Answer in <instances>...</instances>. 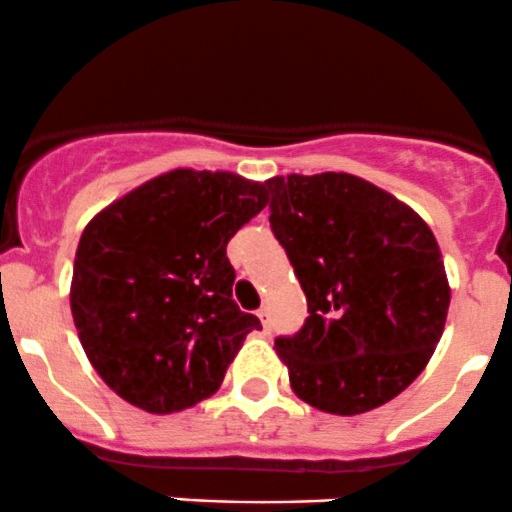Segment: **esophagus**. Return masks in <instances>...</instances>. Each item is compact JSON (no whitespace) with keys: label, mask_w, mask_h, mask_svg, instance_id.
<instances>
[{"label":"esophagus","mask_w":512,"mask_h":512,"mask_svg":"<svg viewBox=\"0 0 512 512\" xmlns=\"http://www.w3.org/2000/svg\"><path fill=\"white\" fill-rule=\"evenodd\" d=\"M256 316L261 318V326H263V331H268V308L263 306V308H258L256 311Z\"/></svg>","instance_id":"esophagus-1"}]
</instances>
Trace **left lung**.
Returning <instances> with one entry per match:
<instances>
[{
	"label": "left lung",
	"instance_id": "8db88e82",
	"mask_svg": "<svg viewBox=\"0 0 512 512\" xmlns=\"http://www.w3.org/2000/svg\"><path fill=\"white\" fill-rule=\"evenodd\" d=\"M271 229L308 301L293 336L276 338L293 393L358 416L406 391L445 328L450 286L426 221L353 174L266 181Z\"/></svg>",
	"mask_w": 512,
	"mask_h": 512
}]
</instances>
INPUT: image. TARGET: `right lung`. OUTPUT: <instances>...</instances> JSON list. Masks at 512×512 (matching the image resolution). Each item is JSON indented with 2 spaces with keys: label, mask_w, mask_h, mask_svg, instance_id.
Instances as JSON below:
<instances>
[{
  "label": "right lung",
  "mask_w": 512,
  "mask_h": 512,
  "mask_svg": "<svg viewBox=\"0 0 512 512\" xmlns=\"http://www.w3.org/2000/svg\"><path fill=\"white\" fill-rule=\"evenodd\" d=\"M266 204V184L174 169L86 224L69 301L86 358L116 396L166 416L219 391L261 328L231 296L226 244Z\"/></svg>",
  "instance_id": "add662e5"
}]
</instances>
